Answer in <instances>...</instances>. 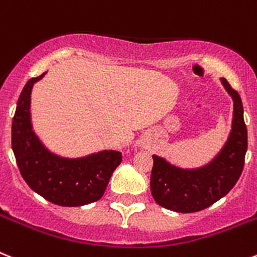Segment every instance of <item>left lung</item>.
<instances>
[{"mask_svg":"<svg viewBox=\"0 0 257 257\" xmlns=\"http://www.w3.org/2000/svg\"><path fill=\"white\" fill-rule=\"evenodd\" d=\"M233 100L231 128L225 144L206 165L184 169L153 154L151 190L154 201L175 212L205 210L226 196L239 179L247 151V128L240 96L225 78H220Z\"/></svg>","mask_w":257,"mask_h":257,"instance_id":"1","label":"left lung"}]
</instances>
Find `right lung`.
Instances as JSON below:
<instances>
[{"label": "right lung", "instance_id": "1", "mask_svg": "<svg viewBox=\"0 0 257 257\" xmlns=\"http://www.w3.org/2000/svg\"><path fill=\"white\" fill-rule=\"evenodd\" d=\"M47 72L31 78L23 88L11 126V144L23 179L45 199L64 207H78L103 197L122 156L104 149L83 157L60 156L50 151L32 123V88Z\"/></svg>", "mask_w": 257, "mask_h": 257}]
</instances>
